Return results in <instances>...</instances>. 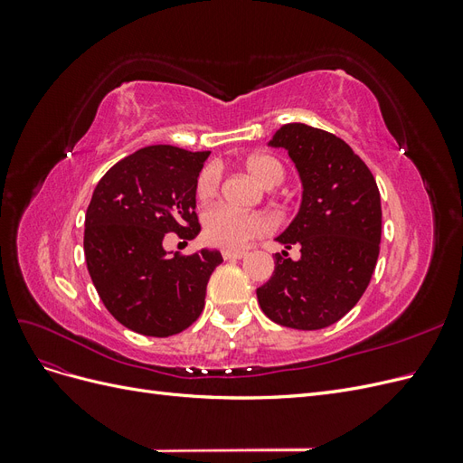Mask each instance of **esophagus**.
I'll list each match as a JSON object with an SVG mask.
<instances>
[{
    "label": "esophagus",
    "instance_id": "34e87169",
    "mask_svg": "<svg viewBox=\"0 0 463 463\" xmlns=\"http://www.w3.org/2000/svg\"><path fill=\"white\" fill-rule=\"evenodd\" d=\"M222 257L226 260H237V259L247 257V250L245 249H222Z\"/></svg>",
    "mask_w": 463,
    "mask_h": 463
}]
</instances>
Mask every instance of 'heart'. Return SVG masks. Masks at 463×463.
<instances>
[{
	"mask_svg": "<svg viewBox=\"0 0 463 463\" xmlns=\"http://www.w3.org/2000/svg\"><path fill=\"white\" fill-rule=\"evenodd\" d=\"M247 172L253 175L259 184L264 187H276L282 184L284 179V167L276 158L269 156V154H253L245 160ZM220 167L210 164L203 167L197 185H194V193L201 201L213 199L220 189ZM272 220L264 214L257 213H241L228 204H218L210 208L203 218V228L206 240L226 249H237L243 247L247 241L255 240L259 235L269 233L272 230Z\"/></svg>",
	"mask_w": 463,
	"mask_h": 463,
	"instance_id": "heart-1",
	"label": "heart"
}]
</instances>
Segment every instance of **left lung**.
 <instances>
[{
    "label": "left lung",
    "instance_id": "1",
    "mask_svg": "<svg viewBox=\"0 0 463 463\" xmlns=\"http://www.w3.org/2000/svg\"><path fill=\"white\" fill-rule=\"evenodd\" d=\"M270 146L288 150L303 184L298 216L276 237L286 249L298 245L301 259L276 253L257 299L278 325L326 328L354 309L371 282L381 253V193L367 164L328 131L288 123Z\"/></svg>",
    "mask_w": 463,
    "mask_h": 463
}]
</instances>
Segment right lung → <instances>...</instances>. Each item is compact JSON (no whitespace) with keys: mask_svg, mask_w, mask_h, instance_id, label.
I'll return each instance as SVG.
<instances>
[{"mask_svg":"<svg viewBox=\"0 0 463 463\" xmlns=\"http://www.w3.org/2000/svg\"><path fill=\"white\" fill-rule=\"evenodd\" d=\"M208 150L170 145L137 150L98 181L85 216V259L106 309L125 328L167 338L189 328L204 309L220 250L167 257L165 233L193 240L197 177Z\"/></svg>","mask_w":463,"mask_h":463,"instance_id":"1","label":"right lung"}]
</instances>
